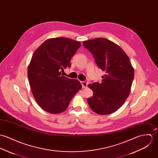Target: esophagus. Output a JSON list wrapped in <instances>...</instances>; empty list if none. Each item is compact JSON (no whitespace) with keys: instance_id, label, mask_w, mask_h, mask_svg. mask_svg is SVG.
<instances>
[{"instance_id":"34e87169","label":"esophagus","mask_w":158,"mask_h":158,"mask_svg":"<svg viewBox=\"0 0 158 158\" xmlns=\"http://www.w3.org/2000/svg\"><path fill=\"white\" fill-rule=\"evenodd\" d=\"M81 84H82V87L85 88L87 87V81H82V82H81Z\"/></svg>"}]
</instances>
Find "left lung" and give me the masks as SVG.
<instances>
[{
	"instance_id": "left-lung-1",
	"label": "left lung",
	"mask_w": 158,
	"mask_h": 158,
	"mask_svg": "<svg viewBox=\"0 0 158 158\" xmlns=\"http://www.w3.org/2000/svg\"><path fill=\"white\" fill-rule=\"evenodd\" d=\"M83 45L93 54L98 68L105 73L101 83L88 85L93 91L88 104L97 114L113 113L123 105L131 90L135 72L130 60L119 45L107 39L84 41Z\"/></svg>"
}]
</instances>
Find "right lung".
I'll list each match as a JSON object with an SVG mask.
<instances>
[{
    "label": "right lung",
    "mask_w": 158,
    "mask_h": 158,
    "mask_svg": "<svg viewBox=\"0 0 158 158\" xmlns=\"http://www.w3.org/2000/svg\"><path fill=\"white\" fill-rule=\"evenodd\" d=\"M81 45L68 38L49 39L33 54L28 77L34 98L44 110L52 114L64 111L82 88L77 80L62 75L64 69L70 67L71 59Z\"/></svg>",
    "instance_id": "right-lung-1"
}]
</instances>
